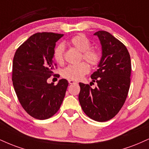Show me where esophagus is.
Wrapping results in <instances>:
<instances>
[{
    "instance_id": "1",
    "label": "esophagus",
    "mask_w": 149,
    "mask_h": 149,
    "mask_svg": "<svg viewBox=\"0 0 149 149\" xmlns=\"http://www.w3.org/2000/svg\"><path fill=\"white\" fill-rule=\"evenodd\" d=\"M69 84H71V85H72V84H76L77 82L74 81V80H69Z\"/></svg>"
}]
</instances>
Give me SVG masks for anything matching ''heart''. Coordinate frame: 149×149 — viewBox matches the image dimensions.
Returning a JSON list of instances; mask_svg holds the SVG:
<instances>
[{
  "instance_id": "obj_1",
  "label": "heart",
  "mask_w": 149,
  "mask_h": 149,
  "mask_svg": "<svg viewBox=\"0 0 149 149\" xmlns=\"http://www.w3.org/2000/svg\"><path fill=\"white\" fill-rule=\"evenodd\" d=\"M69 44L76 48L78 51L82 53L83 60L92 66H96L99 63L101 60V55L97 50L92 49L91 47V42L85 36L78 35L70 39ZM64 46L60 44L55 47L53 52V57L57 63L62 64L64 62ZM89 68L87 64L82 62L76 65H69L62 70V75L64 78L69 80H78L87 74Z\"/></svg>"
}]
</instances>
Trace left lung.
<instances>
[{
    "label": "left lung",
    "instance_id": "8db88e82",
    "mask_svg": "<svg viewBox=\"0 0 149 149\" xmlns=\"http://www.w3.org/2000/svg\"><path fill=\"white\" fill-rule=\"evenodd\" d=\"M99 39L102 56L98 69L91 76L97 86L92 89L80 82L78 99L82 110L94 121L114 117L125 103L130 83L131 61L124 44L106 31L94 34Z\"/></svg>",
    "mask_w": 149,
    "mask_h": 149
}]
</instances>
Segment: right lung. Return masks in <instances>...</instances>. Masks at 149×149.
Returning a JSON list of instances; mask_svg holds the SVG:
<instances>
[{
  "mask_svg": "<svg viewBox=\"0 0 149 149\" xmlns=\"http://www.w3.org/2000/svg\"><path fill=\"white\" fill-rule=\"evenodd\" d=\"M62 34H34L18 48L12 64V82L16 94L27 113L35 119L51 117L59 110L69 82L61 79L48 83L56 64L53 52Z\"/></svg>",
  "mask_w": 149,
  "mask_h": 149,
  "instance_id": "obj_1",
  "label": "right lung"
}]
</instances>
